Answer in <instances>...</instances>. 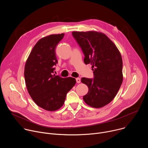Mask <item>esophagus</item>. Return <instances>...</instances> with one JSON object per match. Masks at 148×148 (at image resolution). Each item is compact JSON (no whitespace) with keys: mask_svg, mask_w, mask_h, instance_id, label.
Here are the masks:
<instances>
[{"mask_svg":"<svg viewBox=\"0 0 148 148\" xmlns=\"http://www.w3.org/2000/svg\"><path fill=\"white\" fill-rule=\"evenodd\" d=\"M76 81L77 83H80L81 82V79L79 78H76Z\"/></svg>","mask_w":148,"mask_h":148,"instance_id":"1","label":"esophagus"}]
</instances>
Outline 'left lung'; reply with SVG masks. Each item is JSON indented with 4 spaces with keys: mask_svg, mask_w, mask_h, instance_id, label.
Returning <instances> with one entry per match:
<instances>
[{
    "mask_svg": "<svg viewBox=\"0 0 148 148\" xmlns=\"http://www.w3.org/2000/svg\"><path fill=\"white\" fill-rule=\"evenodd\" d=\"M72 35L85 56L86 64H92L93 78L83 77L88 87L83 99L90 106L101 108L116 96L122 83V59L113 42L97 32H73Z\"/></svg>",
    "mask_w": 148,
    "mask_h": 148,
    "instance_id": "left-lung-1",
    "label": "left lung"
}]
</instances>
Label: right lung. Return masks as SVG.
Listing matches in <instances>:
<instances>
[{"label": "right lung", "mask_w": 148, "mask_h": 148, "mask_svg": "<svg viewBox=\"0 0 148 148\" xmlns=\"http://www.w3.org/2000/svg\"><path fill=\"white\" fill-rule=\"evenodd\" d=\"M64 34L42 38L33 48L25 67V79L29 94L40 107L54 111L64 103L67 92L76 83L72 77L54 74L58 63L56 48Z\"/></svg>", "instance_id": "add662e5"}]
</instances>
